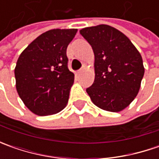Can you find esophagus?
<instances>
[{
    "mask_svg": "<svg viewBox=\"0 0 159 159\" xmlns=\"http://www.w3.org/2000/svg\"><path fill=\"white\" fill-rule=\"evenodd\" d=\"M81 72H82V69H81V70H78V71H77V74H79V75H80V74Z\"/></svg>",
    "mask_w": 159,
    "mask_h": 159,
    "instance_id": "1",
    "label": "esophagus"
}]
</instances>
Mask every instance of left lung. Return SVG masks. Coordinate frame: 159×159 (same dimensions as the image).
Returning a JSON list of instances; mask_svg holds the SVG:
<instances>
[{
  "label": "left lung",
  "instance_id": "left-lung-1",
  "mask_svg": "<svg viewBox=\"0 0 159 159\" xmlns=\"http://www.w3.org/2000/svg\"><path fill=\"white\" fill-rule=\"evenodd\" d=\"M80 34L95 55V80L87 93L102 110L123 111L141 88L144 75L141 54L125 34L107 25L83 28Z\"/></svg>",
  "mask_w": 159,
  "mask_h": 159
}]
</instances>
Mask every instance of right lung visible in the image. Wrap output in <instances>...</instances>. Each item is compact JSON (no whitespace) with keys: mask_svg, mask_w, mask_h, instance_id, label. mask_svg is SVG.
Here are the masks:
<instances>
[{"mask_svg":"<svg viewBox=\"0 0 159 159\" xmlns=\"http://www.w3.org/2000/svg\"><path fill=\"white\" fill-rule=\"evenodd\" d=\"M77 29H53L40 34L21 53L15 68L16 88L36 115H53L67 105L74 74L66 49Z\"/></svg>","mask_w":159,"mask_h":159,"instance_id":"right-lung-1","label":"right lung"}]
</instances>
